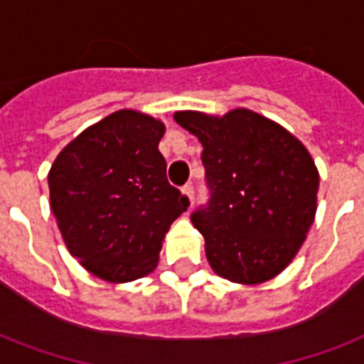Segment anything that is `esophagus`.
<instances>
[{"instance_id":"1","label":"esophagus","mask_w":364,"mask_h":364,"mask_svg":"<svg viewBox=\"0 0 364 364\" xmlns=\"http://www.w3.org/2000/svg\"><path fill=\"white\" fill-rule=\"evenodd\" d=\"M181 193H183V196L187 198L188 205H193V200H194V188H193V185H191V183H188V185H185V187L181 188Z\"/></svg>"}]
</instances>
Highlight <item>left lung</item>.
Segmentation results:
<instances>
[{"label":"left lung","instance_id":"8db88e82","mask_svg":"<svg viewBox=\"0 0 364 364\" xmlns=\"http://www.w3.org/2000/svg\"><path fill=\"white\" fill-rule=\"evenodd\" d=\"M173 119L204 147L211 198L191 219L213 272L240 285L282 274L316 219L319 171L308 149L245 107L223 117L176 111Z\"/></svg>","mask_w":364,"mask_h":364}]
</instances>
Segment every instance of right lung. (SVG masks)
<instances>
[{
  "label": "right lung",
  "instance_id": "obj_1",
  "mask_svg": "<svg viewBox=\"0 0 364 364\" xmlns=\"http://www.w3.org/2000/svg\"><path fill=\"white\" fill-rule=\"evenodd\" d=\"M164 132V122L141 111H115L71 139L50 166V210L65 247L100 279L151 274L166 232L187 210L166 177Z\"/></svg>",
  "mask_w": 364,
  "mask_h": 364
}]
</instances>
